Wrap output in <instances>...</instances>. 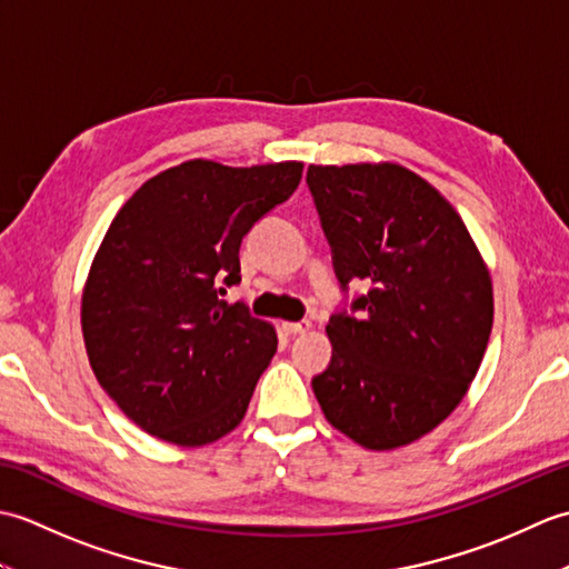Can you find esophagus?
I'll return each instance as SVG.
<instances>
[{"instance_id": "34e87169", "label": "esophagus", "mask_w": 569, "mask_h": 569, "mask_svg": "<svg viewBox=\"0 0 569 569\" xmlns=\"http://www.w3.org/2000/svg\"><path fill=\"white\" fill-rule=\"evenodd\" d=\"M281 328H283V332H286L288 337H293V335H303V332H308V330H310V322H308V320H300V322H283Z\"/></svg>"}]
</instances>
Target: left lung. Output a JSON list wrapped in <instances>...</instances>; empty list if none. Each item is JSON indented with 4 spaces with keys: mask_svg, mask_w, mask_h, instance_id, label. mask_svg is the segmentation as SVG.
Segmentation results:
<instances>
[{
    "mask_svg": "<svg viewBox=\"0 0 569 569\" xmlns=\"http://www.w3.org/2000/svg\"><path fill=\"white\" fill-rule=\"evenodd\" d=\"M306 183L345 293L312 391L347 438L393 450L438 428L477 377L491 278L452 204L406 168L310 166ZM357 282L368 291L349 301Z\"/></svg>",
    "mask_w": 569,
    "mask_h": 569,
    "instance_id": "1",
    "label": "left lung"
}]
</instances>
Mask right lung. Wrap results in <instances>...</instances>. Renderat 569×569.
<instances>
[{
    "instance_id": "1",
    "label": "right lung",
    "mask_w": 569,
    "mask_h": 569,
    "mask_svg": "<svg viewBox=\"0 0 569 569\" xmlns=\"http://www.w3.org/2000/svg\"><path fill=\"white\" fill-rule=\"evenodd\" d=\"M300 176L298 161H188L147 180L107 229L82 293L84 347L102 389L156 438L208 445L244 418L278 340L217 293L241 281V239Z\"/></svg>"
}]
</instances>
